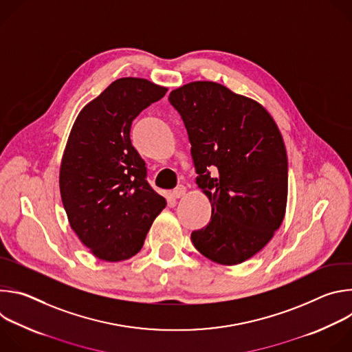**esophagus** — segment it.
I'll return each instance as SVG.
<instances>
[{
    "label": "esophagus",
    "mask_w": 352,
    "mask_h": 352,
    "mask_svg": "<svg viewBox=\"0 0 352 352\" xmlns=\"http://www.w3.org/2000/svg\"><path fill=\"white\" fill-rule=\"evenodd\" d=\"M185 192H186V188H185L184 185H178V186L173 190V196H174V197H181V196L185 195Z\"/></svg>",
    "instance_id": "1"
}]
</instances>
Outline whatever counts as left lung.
Returning <instances> with one entry per match:
<instances>
[{"label":"left lung","instance_id":"left-lung-1","mask_svg":"<svg viewBox=\"0 0 352 352\" xmlns=\"http://www.w3.org/2000/svg\"><path fill=\"white\" fill-rule=\"evenodd\" d=\"M168 100L188 132L196 184L212 202L209 224L190 239L216 263H242L266 246L285 214L281 133L255 100L216 82L184 85Z\"/></svg>","mask_w":352,"mask_h":352}]
</instances>
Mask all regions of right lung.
<instances>
[{"label":"right lung","instance_id":"add662e5","mask_svg":"<svg viewBox=\"0 0 352 352\" xmlns=\"http://www.w3.org/2000/svg\"><path fill=\"white\" fill-rule=\"evenodd\" d=\"M166 93L146 79H117L83 107L69 133L60 170L63 205L82 243L102 261L136 255L167 205L131 143L132 121Z\"/></svg>","mask_w":352,"mask_h":352}]
</instances>
